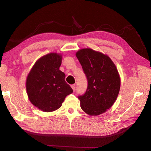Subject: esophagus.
I'll return each instance as SVG.
<instances>
[{"label": "esophagus", "instance_id": "1", "mask_svg": "<svg viewBox=\"0 0 151 151\" xmlns=\"http://www.w3.org/2000/svg\"><path fill=\"white\" fill-rule=\"evenodd\" d=\"M71 88H72L73 91H75V90H76V85H75V84H73V85H72V86H71Z\"/></svg>", "mask_w": 151, "mask_h": 151}]
</instances>
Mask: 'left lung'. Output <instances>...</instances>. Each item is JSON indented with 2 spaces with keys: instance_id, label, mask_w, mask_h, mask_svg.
Wrapping results in <instances>:
<instances>
[{
  "instance_id": "left-lung-1",
  "label": "left lung",
  "mask_w": 151,
  "mask_h": 151,
  "mask_svg": "<svg viewBox=\"0 0 151 151\" xmlns=\"http://www.w3.org/2000/svg\"><path fill=\"white\" fill-rule=\"evenodd\" d=\"M76 55L88 79V88L78 96L83 110L91 116L106 112L115 103L120 89V77L107 55L91 48H83Z\"/></svg>"
}]
</instances>
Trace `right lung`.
<instances>
[{
  "label": "right lung",
  "mask_w": 151,
  "mask_h": 151,
  "mask_svg": "<svg viewBox=\"0 0 151 151\" xmlns=\"http://www.w3.org/2000/svg\"><path fill=\"white\" fill-rule=\"evenodd\" d=\"M62 56L50 53L35 62L27 76L26 92L35 106L45 112L55 111L62 106L73 90L65 81V75L60 68Z\"/></svg>",
  "instance_id": "1"
}]
</instances>
